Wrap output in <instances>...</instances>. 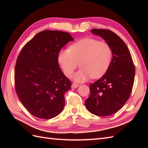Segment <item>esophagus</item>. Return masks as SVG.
<instances>
[{"mask_svg": "<svg viewBox=\"0 0 148 148\" xmlns=\"http://www.w3.org/2000/svg\"><path fill=\"white\" fill-rule=\"evenodd\" d=\"M79 86V84H76V83H73L72 85H71V88H72L73 89V88H77Z\"/></svg>", "mask_w": 148, "mask_h": 148, "instance_id": "obj_1", "label": "esophagus"}]
</instances>
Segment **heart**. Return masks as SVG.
Instances as JSON below:
<instances>
[{
  "mask_svg": "<svg viewBox=\"0 0 148 148\" xmlns=\"http://www.w3.org/2000/svg\"><path fill=\"white\" fill-rule=\"evenodd\" d=\"M112 51L108 44L92 38H85L62 49L58 62L67 77H71L79 65L82 68L74 76L76 82H83L91 77H102L108 70Z\"/></svg>",
  "mask_w": 148,
  "mask_h": 148,
  "instance_id": "b5f03b06",
  "label": "heart"
}]
</instances>
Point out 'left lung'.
<instances>
[{
  "label": "left lung",
  "mask_w": 148,
  "mask_h": 148,
  "mask_svg": "<svg viewBox=\"0 0 148 148\" xmlns=\"http://www.w3.org/2000/svg\"><path fill=\"white\" fill-rule=\"evenodd\" d=\"M109 44L112 59L106 73L89 84L90 95L85 106L91 113L98 116L112 115L120 109L129 99L135 75L131 53L123 40L109 29H92Z\"/></svg>",
  "instance_id": "obj_1"
}]
</instances>
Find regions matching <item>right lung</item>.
Masks as SVG:
<instances>
[{"mask_svg": "<svg viewBox=\"0 0 148 148\" xmlns=\"http://www.w3.org/2000/svg\"><path fill=\"white\" fill-rule=\"evenodd\" d=\"M73 40L68 33L44 30L26 43L18 56L15 91L21 104L35 117L50 119L63 110L65 93L71 82L59 67L58 54Z\"/></svg>", "mask_w": 148, "mask_h": 148, "instance_id": "obj_1", "label": "right lung"}]
</instances>
